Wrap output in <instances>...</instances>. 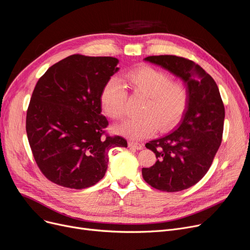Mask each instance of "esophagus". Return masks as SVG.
<instances>
[{
  "label": "esophagus",
  "instance_id": "1",
  "mask_svg": "<svg viewBox=\"0 0 250 250\" xmlns=\"http://www.w3.org/2000/svg\"><path fill=\"white\" fill-rule=\"evenodd\" d=\"M128 147H131L133 149H137V150H141V149L144 148V145L140 144V143H136V142H129Z\"/></svg>",
  "mask_w": 250,
  "mask_h": 250
}]
</instances>
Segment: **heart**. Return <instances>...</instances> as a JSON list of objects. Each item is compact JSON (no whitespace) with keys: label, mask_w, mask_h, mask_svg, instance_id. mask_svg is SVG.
Wrapping results in <instances>:
<instances>
[{"label":"heart","mask_w":250,"mask_h":250,"mask_svg":"<svg viewBox=\"0 0 250 250\" xmlns=\"http://www.w3.org/2000/svg\"><path fill=\"white\" fill-rule=\"evenodd\" d=\"M131 89L147 97L141 113L115 127V131L128 139L142 140L156 131H168L185 113L189 103V91L182 82L171 81L165 71L150 66H141L126 74ZM127 93L125 83L118 78L107 81L101 93L104 112L113 119H121L126 113Z\"/></svg>","instance_id":"1"}]
</instances>
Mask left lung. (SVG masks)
<instances>
[{
  "mask_svg": "<svg viewBox=\"0 0 250 250\" xmlns=\"http://www.w3.org/2000/svg\"><path fill=\"white\" fill-rule=\"evenodd\" d=\"M144 60L181 79L188 88L189 103L172 132L146 143L157 160L142 168V176L161 191L185 190L205 176L222 143L225 107L220 91L210 75L191 60L172 55Z\"/></svg>",
  "mask_w": 250,
  "mask_h": 250,
  "instance_id": "obj_1",
  "label": "left lung"
}]
</instances>
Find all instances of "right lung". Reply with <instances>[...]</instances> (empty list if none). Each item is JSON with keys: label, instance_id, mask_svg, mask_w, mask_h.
Here are the masks:
<instances>
[{"label": "right lung", "instance_id": "obj_1", "mask_svg": "<svg viewBox=\"0 0 250 250\" xmlns=\"http://www.w3.org/2000/svg\"><path fill=\"white\" fill-rule=\"evenodd\" d=\"M114 57L71 55L38 81L26 114V134L41 171L71 189L95 185L104 176L108 152L127 147L123 137L103 136L101 93L119 68Z\"/></svg>", "mask_w": 250, "mask_h": 250}]
</instances>
